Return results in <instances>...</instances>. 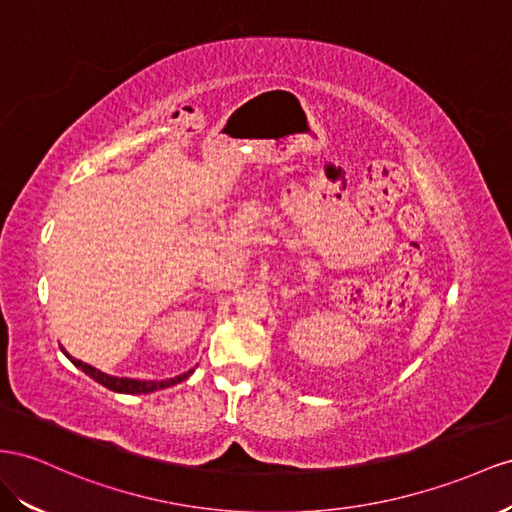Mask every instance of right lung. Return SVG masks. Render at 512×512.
<instances>
[{"label":"right lung","instance_id":"add662e5","mask_svg":"<svg viewBox=\"0 0 512 512\" xmlns=\"http://www.w3.org/2000/svg\"><path fill=\"white\" fill-rule=\"evenodd\" d=\"M64 355H67V352H64ZM67 357H69V355H67ZM69 359L73 361V365H77V368H82V372H86L90 378H95V381H97L99 385L108 387V389H112V391H119V393H151V391H155V389H166V387H173V385H177V383H181V381H186V378L194 372V370H190V372H186V374L175 376V378H170V381H162V383H155V381H134V378H116V376H108V374H103V372L95 370L93 365L82 363L80 359H73V357H69Z\"/></svg>","mask_w":512,"mask_h":512}]
</instances>
